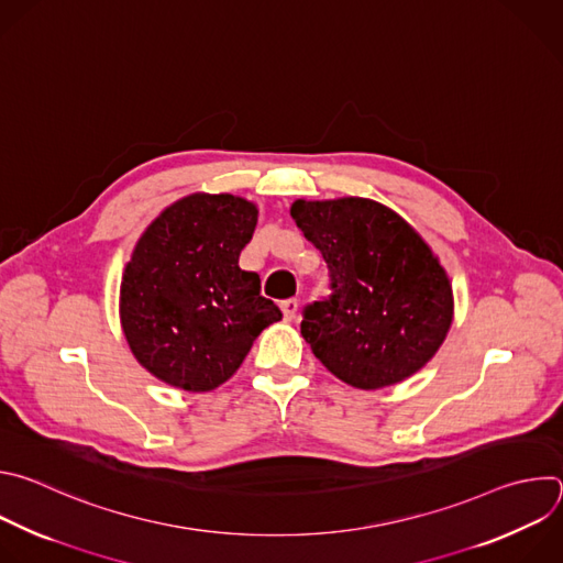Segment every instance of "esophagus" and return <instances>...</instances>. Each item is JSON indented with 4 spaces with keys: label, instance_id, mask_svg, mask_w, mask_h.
Wrapping results in <instances>:
<instances>
[{
    "label": "esophagus",
    "instance_id": "esophagus-1",
    "mask_svg": "<svg viewBox=\"0 0 563 563\" xmlns=\"http://www.w3.org/2000/svg\"><path fill=\"white\" fill-rule=\"evenodd\" d=\"M279 308H282V312H284V319H286V321H292L295 314H297L299 301H297V299H284V301L279 303Z\"/></svg>",
    "mask_w": 563,
    "mask_h": 563
}]
</instances>
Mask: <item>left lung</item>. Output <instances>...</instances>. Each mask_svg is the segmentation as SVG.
Returning <instances> with one entry per match:
<instances>
[{"label": "left lung", "mask_w": 563, "mask_h": 563, "mask_svg": "<svg viewBox=\"0 0 563 563\" xmlns=\"http://www.w3.org/2000/svg\"><path fill=\"white\" fill-rule=\"evenodd\" d=\"M290 217L319 249L330 297L306 306L312 355L353 388L395 386L421 371L453 323V284L426 240L366 197L295 199Z\"/></svg>", "instance_id": "8db88e82"}]
</instances>
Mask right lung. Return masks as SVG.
I'll use <instances>...</instances> for the list:
<instances>
[{"instance_id": "right-lung-1", "label": "right lung", "mask_w": 563, "mask_h": 563, "mask_svg": "<svg viewBox=\"0 0 563 563\" xmlns=\"http://www.w3.org/2000/svg\"><path fill=\"white\" fill-rule=\"evenodd\" d=\"M257 206L231 192H192L164 208L137 240L120 286L131 353L157 379L188 393L229 382L260 332L282 319L240 253Z\"/></svg>"}]
</instances>
